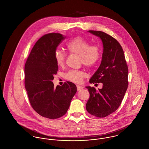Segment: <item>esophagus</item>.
I'll return each instance as SVG.
<instances>
[{"instance_id":"esophagus-1","label":"esophagus","mask_w":149,"mask_h":149,"mask_svg":"<svg viewBox=\"0 0 149 149\" xmlns=\"http://www.w3.org/2000/svg\"><path fill=\"white\" fill-rule=\"evenodd\" d=\"M76 87H77V91H80V90H81L84 88L83 86H80V85H76Z\"/></svg>"}]
</instances>
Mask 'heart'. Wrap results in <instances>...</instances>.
<instances>
[{
  "label": "heart",
  "mask_w": 149,
  "mask_h": 149,
  "mask_svg": "<svg viewBox=\"0 0 149 149\" xmlns=\"http://www.w3.org/2000/svg\"><path fill=\"white\" fill-rule=\"evenodd\" d=\"M66 47L72 54L79 55L80 63L89 68L96 66L102 57V48L99 44H92L89 40L81 36H77L67 43ZM54 57L58 66H64L65 64L66 54L63 50L57 49L55 51ZM86 76V73L81 70L72 69L65 74V77L68 80L80 83Z\"/></svg>",
  "instance_id": "obj_1"
}]
</instances>
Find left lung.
Masks as SVG:
<instances>
[{
	"mask_svg": "<svg viewBox=\"0 0 149 149\" xmlns=\"http://www.w3.org/2000/svg\"><path fill=\"white\" fill-rule=\"evenodd\" d=\"M99 37L103 45L102 63L89 80L90 83H103L102 89L86 86L89 98L87 111L97 118H105L120 105L127 89L128 66L122 47L113 37L101 31L89 30Z\"/></svg>",
	"mask_w": 149,
	"mask_h": 149,
	"instance_id": "1",
	"label": "left lung"
}]
</instances>
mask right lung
<instances>
[{"instance_id": "obj_1", "label": "right lung", "mask_w": 149, "mask_h": 149, "mask_svg": "<svg viewBox=\"0 0 149 149\" xmlns=\"http://www.w3.org/2000/svg\"><path fill=\"white\" fill-rule=\"evenodd\" d=\"M60 33H49L35 43L24 66V85L30 105L43 117L50 119L64 115L77 92L70 81L54 88L52 80L58 71L54 53L65 39Z\"/></svg>"}]
</instances>
